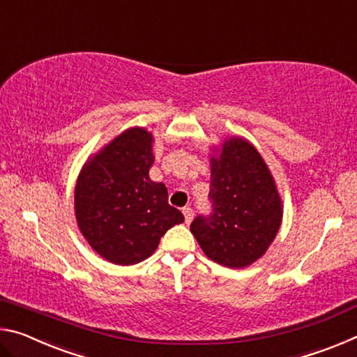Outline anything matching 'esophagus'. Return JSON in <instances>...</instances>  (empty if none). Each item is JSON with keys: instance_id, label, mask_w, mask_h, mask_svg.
<instances>
[{"instance_id": "esophagus-1", "label": "esophagus", "mask_w": 357, "mask_h": 357, "mask_svg": "<svg viewBox=\"0 0 357 357\" xmlns=\"http://www.w3.org/2000/svg\"><path fill=\"white\" fill-rule=\"evenodd\" d=\"M183 214H184L185 223H190L192 219H193V209H192V208H184V209H183Z\"/></svg>"}]
</instances>
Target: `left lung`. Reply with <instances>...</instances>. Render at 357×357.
Listing matches in <instances>:
<instances>
[{"mask_svg":"<svg viewBox=\"0 0 357 357\" xmlns=\"http://www.w3.org/2000/svg\"><path fill=\"white\" fill-rule=\"evenodd\" d=\"M209 200L213 213L190 225L204 255L233 269L261 258L280 228L282 198L261 154L245 138H227L211 157Z\"/></svg>","mask_w":357,"mask_h":357,"instance_id":"1","label":"left lung"}]
</instances>
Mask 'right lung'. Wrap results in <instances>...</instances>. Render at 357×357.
Returning a JSON list of instances; mask_svg holds the SVG:
<instances>
[{"label": "right lung", "instance_id": "right-lung-1", "mask_svg": "<svg viewBox=\"0 0 357 357\" xmlns=\"http://www.w3.org/2000/svg\"><path fill=\"white\" fill-rule=\"evenodd\" d=\"M154 137L124 130L86 160L75 184V219L102 258L129 266L154 253L160 238L184 222L168 204L165 184L149 179Z\"/></svg>", "mask_w": 357, "mask_h": 357}]
</instances>
